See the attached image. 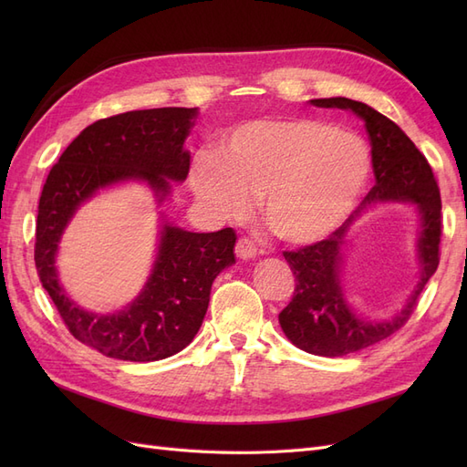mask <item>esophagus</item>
I'll return each instance as SVG.
<instances>
[{"instance_id":"esophagus-1","label":"esophagus","mask_w":467,"mask_h":467,"mask_svg":"<svg viewBox=\"0 0 467 467\" xmlns=\"http://www.w3.org/2000/svg\"><path fill=\"white\" fill-rule=\"evenodd\" d=\"M235 253H237V257H239V259L247 261V259H255L259 251H257V245L253 244L251 239L242 237V239H237V244H235Z\"/></svg>"}]
</instances>
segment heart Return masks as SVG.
<instances>
[{
  "label": "heart",
  "instance_id": "obj_1",
  "mask_svg": "<svg viewBox=\"0 0 467 467\" xmlns=\"http://www.w3.org/2000/svg\"><path fill=\"white\" fill-rule=\"evenodd\" d=\"M372 175L368 144L319 119H261L228 130L216 158L192 167V191L228 220L249 214L263 199L271 230L292 245L337 232L358 206Z\"/></svg>",
  "mask_w": 467,
  "mask_h": 467
}]
</instances>
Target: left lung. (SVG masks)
<instances>
[{
    "label": "left lung",
    "mask_w": 467,
    "mask_h": 467,
    "mask_svg": "<svg viewBox=\"0 0 467 467\" xmlns=\"http://www.w3.org/2000/svg\"><path fill=\"white\" fill-rule=\"evenodd\" d=\"M309 103L319 109L352 110L364 120L372 144V167L376 175V185L341 228L319 244L285 253V259L296 276V290L290 304L278 316L280 327L292 345L309 355L335 358L384 341L400 331L413 314L422 288L438 266L442 202L425 155L393 120L366 103L347 97L312 99ZM388 202H409L420 212V280L398 315L388 320L370 322L360 318L346 300L340 285L342 251L348 243L349 225L366 209Z\"/></svg>",
    "instance_id": "left-lung-1"
}]
</instances>
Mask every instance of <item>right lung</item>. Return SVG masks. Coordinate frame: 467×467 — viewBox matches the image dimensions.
Segmentation results:
<instances>
[{"label":"right lung","mask_w":467,"mask_h":467,"mask_svg":"<svg viewBox=\"0 0 467 467\" xmlns=\"http://www.w3.org/2000/svg\"><path fill=\"white\" fill-rule=\"evenodd\" d=\"M199 109L130 110L97 120L60 155L40 194L35 263L42 288L78 341L109 358L153 362L177 355L199 333L214 278L235 263V232H187L160 212L158 251L136 298L115 314L83 309L66 294L56 257L76 212L120 182H144L161 206L171 181L189 175L185 140Z\"/></svg>","instance_id":"obj_1"}]
</instances>
